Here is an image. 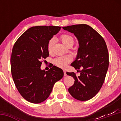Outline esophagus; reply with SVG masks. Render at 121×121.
<instances>
[{
	"label": "esophagus",
	"instance_id": "34e87169",
	"mask_svg": "<svg viewBox=\"0 0 121 121\" xmlns=\"http://www.w3.org/2000/svg\"><path fill=\"white\" fill-rule=\"evenodd\" d=\"M63 71H64V76H67V74H66V71H65V70H63Z\"/></svg>",
	"mask_w": 121,
	"mask_h": 121
}]
</instances>
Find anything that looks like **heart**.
I'll use <instances>...</instances> for the list:
<instances>
[{"instance_id":"heart-1","label":"heart","mask_w":121,"mask_h":121,"mask_svg":"<svg viewBox=\"0 0 121 121\" xmlns=\"http://www.w3.org/2000/svg\"><path fill=\"white\" fill-rule=\"evenodd\" d=\"M60 39L62 43L66 46L70 43H72L73 44L74 43V39L71 36L69 35L65 34V35H61ZM54 43V39H51L49 42H48V46H47V50L49 53L52 52ZM71 60L72 57L70 56L66 55V56H61V57H58L57 58H54L53 60V63L59 67L65 68L67 65L68 63L71 61Z\"/></svg>"}]
</instances>
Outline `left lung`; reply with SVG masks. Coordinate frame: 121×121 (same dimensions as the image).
Here are the masks:
<instances>
[{"label": "left lung", "mask_w": 121, "mask_h": 121, "mask_svg": "<svg viewBox=\"0 0 121 121\" xmlns=\"http://www.w3.org/2000/svg\"><path fill=\"white\" fill-rule=\"evenodd\" d=\"M73 33L79 44L75 60L71 64L80 73L67 74L73 77L74 84L68 88L72 97L79 101H87L99 92L104 82L109 65L107 44L102 36L87 24H76L63 27Z\"/></svg>", "instance_id": "obj_1"}]
</instances>
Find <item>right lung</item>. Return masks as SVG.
Returning <instances> with one entry per match:
<instances>
[{"mask_svg":"<svg viewBox=\"0 0 121 121\" xmlns=\"http://www.w3.org/2000/svg\"><path fill=\"white\" fill-rule=\"evenodd\" d=\"M61 28L31 27L20 36L13 47L10 58L13 80L19 93L31 103L44 101L54 84L64 76L63 69L55 65L47 71L40 68L41 60L49 56L48 42Z\"/></svg>","mask_w":121,"mask_h":121,"instance_id":"obj_1","label":"right lung"}]
</instances>
